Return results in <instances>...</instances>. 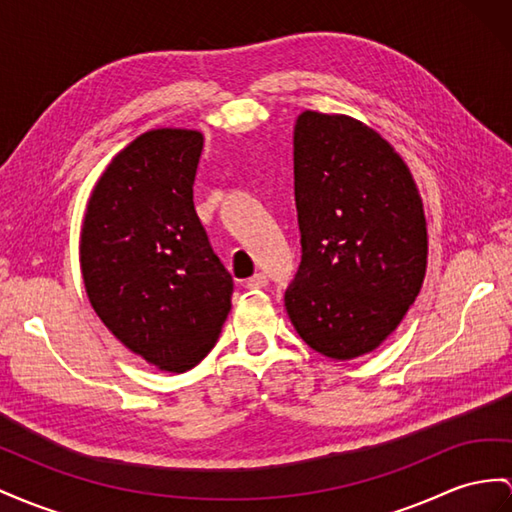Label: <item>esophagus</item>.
I'll use <instances>...</instances> for the list:
<instances>
[{
    "instance_id": "obj_1",
    "label": "esophagus",
    "mask_w": 512,
    "mask_h": 512,
    "mask_svg": "<svg viewBox=\"0 0 512 512\" xmlns=\"http://www.w3.org/2000/svg\"><path fill=\"white\" fill-rule=\"evenodd\" d=\"M244 285L248 287V290H261V287L268 285V277L264 272H257V274H253L251 279H246Z\"/></svg>"
}]
</instances>
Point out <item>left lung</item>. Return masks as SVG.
Instances as JSON below:
<instances>
[{"mask_svg":"<svg viewBox=\"0 0 512 512\" xmlns=\"http://www.w3.org/2000/svg\"><path fill=\"white\" fill-rule=\"evenodd\" d=\"M294 194L303 257L287 316L320 355L361 357L396 331L424 283L428 233L411 170L368 125L307 110L294 127Z\"/></svg>","mask_w":512,"mask_h":512,"instance_id":"left-lung-1","label":"left lung"}]
</instances>
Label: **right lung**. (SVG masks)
<instances>
[{
	"label": "right lung",
	"mask_w": 512,
	"mask_h": 512,
	"mask_svg": "<svg viewBox=\"0 0 512 512\" xmlns=\"http://www.w3.org/2000/svg\"><path fill=\"white\" fill-rule=\"evenodd\" d=\"M203 134L151 129L114 157L90 194L80 264L90 305L144 361L186 372L214 348L233 279L196 216Z\"/></svg>",
	"instance_id": "obj_1"
}]
</instances>
